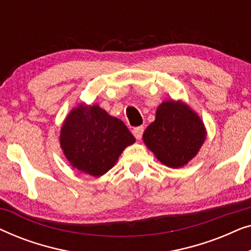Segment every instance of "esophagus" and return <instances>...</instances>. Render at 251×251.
<instances>
[{
	"label": "esophagus",
	"instance_id": "obj_1",
	"mask_svg": "<svg viewBox=\"0 0 251 251\" xmlns=\"http://www.w3.org/2000/svg\"><path fill=\"white\" fill-rule=\"evenodd\" d=\"M143 132H144V126H137V128L132 130V133H133V136L136 137V139L142 138Z\"/></svg>",
	"mask_w": 251,
	"mask_h": 251
}]
</instances>
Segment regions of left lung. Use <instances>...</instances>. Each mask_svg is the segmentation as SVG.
I'll return each instance as SVG.
<instances>
[{
    "instance_id": "obj_1",
    "label": "left lung",
    "mask_w": 251,
    "mask_h": 251,
    "mask_svg": "<svg viewBox=\"0 0 251 251\" xmlns=\"http://www.w3.org/2000/svg\"><path fill=\"white\" fill-rule=\"evenodd\" d=\"M207 130L198 113L186 102L168 99L157 106L155 120L143 133V140L161 163L181 168L203 145Z\"/></svg>"
}]
</instances>
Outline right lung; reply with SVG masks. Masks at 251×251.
<instances>
[{"label": "right lung", "mask_w": 251, "mask_h": 251, "mask_svg": "<svg viewBox=\"0 0 251 251\" xmlns=\"http://www.w3.org/2000/svg\"><path fill=\"white\" fill-rule=\"evenodd\" d=\"M136 142L121 120L98 104L72 108L60 129L59 143L70 164L80 173L100 177L111 170L126 147Z\"/></svg>", "instance_id": "right-lung-1"}]
</instances>
